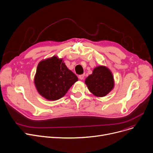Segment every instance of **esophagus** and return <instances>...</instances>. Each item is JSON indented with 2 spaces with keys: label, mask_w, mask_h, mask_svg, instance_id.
<instances>
[{
  "label": "esophagus",
  "mask_w": 153,
  "mask_h": 153,
  "mask_svg": "<svg viewBox=\"0 0 153 153\" xmlns=\"http://www.w3.org/2000/svg\"><path fill=\"white\" fill-rule=\"evenodd\" d=\"M84 77H85V75H84V74L80 75H79V76H78V78H79V79H81V80L83 79H84Z\"/></svg>",
  "instance_id": "esophagus-1"
}]
</instances>
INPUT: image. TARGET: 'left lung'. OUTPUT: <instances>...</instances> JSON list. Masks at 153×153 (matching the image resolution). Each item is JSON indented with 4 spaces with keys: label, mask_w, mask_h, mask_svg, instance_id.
<instances>
[{
    "label": "left lung",
    "mask_w": 153,
    "mask_h": 153,
    "mask_svg": "<svg viewBox=\"0 0 153 153\" xmlns=\"http://www.w3.org/2000/svg\"><path fill=\"white\" fill-rule=\"evenodd\" d=\"M89 91L97 97H104L109 94L114 87V79L111 71L105 66L94 68L92 74L85 79Z\"/></svg>",
    "instance_id": "8db88e82"
}]
</instances>
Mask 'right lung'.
Instances as JSON below:
<instances>
[{
    "label": "right lung",
    "mask_w": 153,
    "mask_h": 153,
    "mask_svg": "<svg viewBox=\"0 0 153 153\" xmlns=\"http://www.w3.org/2000/svg\"><path fill=\"white\" fill-rule=\"evenodd\" d=\"M78 80L57 56L42 60L38 65L34 83L39 94L49 101L59 100Z\"/></svg>",
    "instance_id": "1"
}]
</instances>
